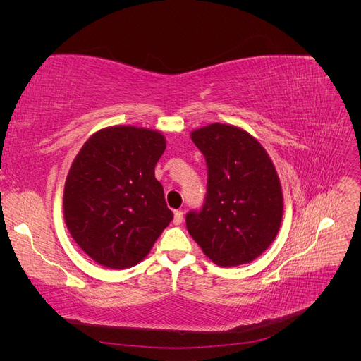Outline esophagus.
Wrapping results in <instances>:
<instances>
[{"mask_svg": "<svg viewBox=\"0 0 361 361\" xmlns=\"http://www.w3.org/2000/svg\"><path fill=\"white\" fill-rule=\"evenodd\" d=\"M183 221V212L182 211H174V218H173V224L179 226Z\"/></svg>", "mask_w": 361, "mask_h": 361, "instance_id": "esophagus-1", "label": "esophagus"}]
</instances>
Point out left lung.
I'll return each mask as SVG.
<instances>
[{
  "label": "left lung",
  "mask_w": 361,
  "mask_h": 361,
  "mask_svg": "<svg viewBox=\"0 0 361 361\" xmlns=\"http://www.w3.org/2000/svg\"><path fill=\"white\" fill-rule=\"evenodd\" d=\"M192 143L207 164V192L187 228L218 267L259 257L274 241L283 218L279 174L267 150L243 128L211 123L194 129Z\"/></svg>",
  "instance_id": "8db88e82"
}]
</instances>
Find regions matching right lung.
Instances as JSON below:
<instances>
[{"label":"right lung","instance_id":"1","mask_svg":"<svg viewBox=\"0 0 361 361\" xmlns=\"http://www.w3.org/2000/svg\"><path fill=\"white\" fill-rule=\"evenodd\" d=\"M164 150L159 130L118 125L97 130L75 157L64 183V223L99 265L140 264L173 220L155 178Z\"/></svg>","mask_w":361,"mask_h":361}]
</instances>
